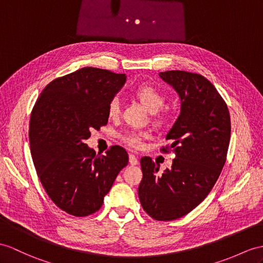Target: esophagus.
I'll return each mask as SVG.
<instances>
[{
  "instance_id": "obj_1",
  "label": "esophagus",
  "mask_w": 263,
  "mask_h": 263,
  "mask_svg": "<svg viewBox=\"0 0 263 263\" xmlns=\"http://www.w3.org/2000/svg\"><path fill=\"white\" fill-rule=\"evenodd\" d=\"M129 164L130 165H137L138 164V159H137L136 155H134V154H129Z\"/></svg>"
}]
</instances>
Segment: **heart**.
Here are the masks:
<instances>
[{
    "instance_id": "1",
    "label": "heart",
    "mask_w": 263,
    "mask_h": 263,
    "mask_svg": "<svg viewBox=\"0 0 263 263\" xmlns=\"http://www.w3.org/2000/svg\"><path fill=\"white\" fill-rule=\"evenodd\" d=\"M134 96L146 107V109L152 114H156L164 106L165 97L157 88L151 85H142L134 90ZM120 112L119 99L112 98L108 104V115L110 117H117ZM146 137L145 133L129 132L123 136L125 142L133 147H139L142 145V140Z\"/></svg>"
}]
</instances>
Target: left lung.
Masks as SVG:
<instances>
[{"label": "left lung", "mask_w": 263, "mask_h": 263, "mask_svg": "<svg viewBox=\"0 0 263 263\" xmlns=\"http://www.w3.org/2000/svg\"><path fill=\"white\" fill-rule=\"evenodd\" d=\"M181 99L180 116L166 135L175 154L171 168L158 174L152 158L140 159L138 196L157 221L176 220L195 209L214 186L226 163L231 120L226 101L206 78L181 70L159 72Z\"/></svg>", "instance_id": "obj_1"}]
</instances>
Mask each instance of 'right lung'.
I'll return each instance as SVG.
<instances>
[{
    "label": "right lung",
    "mask_w": 263,
    "mask_h": 263,
    "mask_svg": "<svg viewBox=\"0 0 263 263\" xmlns=\"http://www.w3.org/2000/svg\"><path fill=\"white\" fill-rule=\"evenodd\" d=\"M124 73L86 67L43 89L30 118L31 155L47 194L65 212L87 216L104 203L128 154L118 145L96 155L85 140L108 123V104Z\"/></svg>",
    "instance_id": "obj_1"
}]
</instances>
